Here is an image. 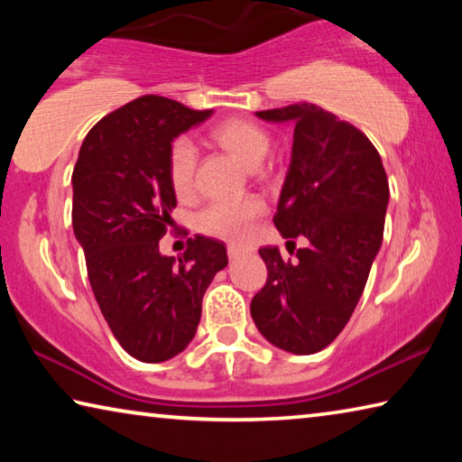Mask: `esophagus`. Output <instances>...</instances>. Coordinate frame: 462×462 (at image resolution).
<instances>
[{
	"instance_id": "34e87169",
	"label": "esophagus",
	"mask_w": 462,
	"mask_h": 462,
	"mask_svg": "<svg viewBox=\"0 0 462 462\" xmlns=\"http://www.w3.org/2000/svg\"><path fill=\"white\" fill-rule=\"evenodd\" d=\"M242 253H245V250L238 248V246H234V245H230V246H228V256H230V261H236V259H240Z\"/></svg>"
}]
</instances>
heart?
Listing matches in <instances>:
<instances>
[{
  "label": "heart",
  "mask_w": 462,
  "mask_h": 462,
  "mask_svg": "<svg viewBox=\"0 0 462 462\" xmlns=\"http://www.w3.org/2000/svg\"><path fill=\"white\" fill-rule=\"evenodd\" d=\"M209 138L220 144L226 151L245 162L248 167H256L269 151L271 138L261 126L230 118L209 130ZM195 167H198V151L189 138H177L169 148L167 156V175L169 183L177 193V198H191L195 191ZM264 212V203L253 195L245 198H224L208 203L198 214V228L208 236L220 238L226 242L240 245L253 232L254 222Z\"/></svg>",
  "instance_id": "heart-1"
}]
</instances>
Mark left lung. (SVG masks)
Returning <instances> with one entry per match:
<instances>
[{
  "label": "left lung",
  "mask_w": 462,
  "mask_h": 462,
  "mask_svg": "<svg viewBox=\"0 0 462 462\" xmlns=\"http://www.w3.org/2000/svg\"><path fill=\"white\" fill-rule=\"evenodd\" d=\"M269 122L295 124L291 162L281 189L277 230L295 259L259 248L267 283L250 301L261 334L293 355L326 348L353 316L385 228L389 183L377 148L353 124L300 101L263 109Z\"/></svg>",
  "instance_id": "obj_1"
}]
</instances>
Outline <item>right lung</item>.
Listing matches in <instances>:
<instances>
[{
    "mask_svg": "<svg viewBox=\"0 0 462 462\" xmlns=\"http://www.w3.org/2000/svg\"><path fill=\"white\" fill-rule=\"evenodd\" d=\"M212 114L175 99L143 96L101 118L73 169V230L109 330L130 356L162 363L198 330L201 300L228 264L224 242L187 240L175 261L159 253L171 209V143Z\"/></svg>",
    "mask_w": 462,
    "mask_h": 462,
    "instance_id": "obj_1",
    "label": "right lung"
}]
</instances>
